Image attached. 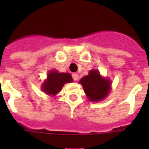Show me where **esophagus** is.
I'll return each mask as SVG.
<instances>
[{"mask_svg": "<svg viewBox=\"0 0 149 149\" xmlns=\"http://www.w3.org/2000/svg\"><path fill=\"white\" fill-rule=\"evenodd\" d=\"M72 79H74L75 81H77V79H78V78H79V75L77 74V73H76V72H74V73H72Z\"/></svg>", "mask_w": 149, "mask_h": 149, "instance_id": "1", "label": "esophagus"}]
</instances>
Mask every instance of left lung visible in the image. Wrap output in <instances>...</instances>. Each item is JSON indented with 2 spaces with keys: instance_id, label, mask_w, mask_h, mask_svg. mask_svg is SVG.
I'll return each instance as SVG.
<instances>
[{
  "instance_id": "left-lung-1",
  "label": "left lung",
  "mask_w": 149,
  "mask_h": 149,
  "mask_svg": "<svg viewBox=\"0 0 149 149\" xmlns=\"http://www.w3.org/2000/svg\"><path fill=\"white\" fill-rule=\"evenodd\" d=\"M79 83L91 101H100L104 99L111 87L110 81L103 78L97 70H91L88 76L83 77Z\"/></svg>"
}]
</instances>
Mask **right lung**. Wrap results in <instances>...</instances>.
<instances>
[{
  "instance_id": "1",
  "label": "right lung",
  "mask_w": 149,
  "mask_h": 149,
  "mask_svg": "<svg viewBox=\"0 0 149 149\" xmlns=\"http://www.w3.org/2000/svg\"><path fill=\"white\" fill-rule=\"evenodd\" d=\"M72 81V77L70 73L51 71L48 74L47 80L43 84L42 91L49 95H56V93L62 90V87L65 83Z\"/></svg>"
}]
</instances>
